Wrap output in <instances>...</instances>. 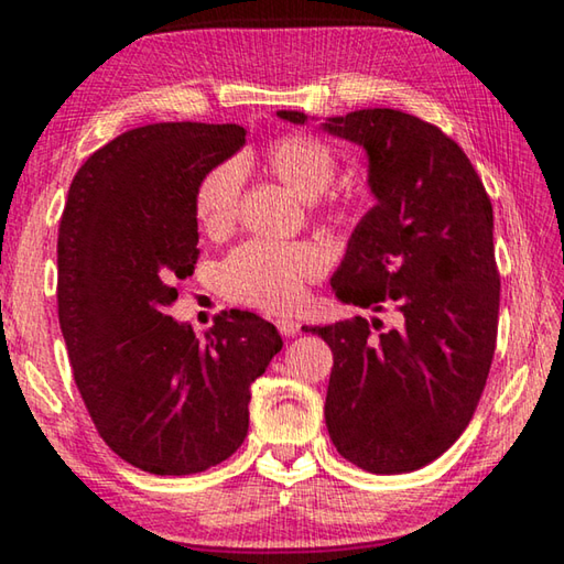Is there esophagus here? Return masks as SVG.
Masks as SVG:
<instances>
[{
  "instance_id": "34e87169",
  "label": "esophagus",
  "mask_w": 564,
  "mask_h": 564,
  "mask_svg": "<svg viewBox=\"0 0 564 564\" xmlns=\"http://www.w3.org/2000/svg\"><path fill=\"white\" fill-rule=\"evenodd\" d=\"M275 328L281 330V336L293 338V336H299V333H301V323L289 318V316H281V318H275Z\"/></svg>"
}]
</instances>
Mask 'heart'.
Segmentation results:
<instances>
[{
    "label": "heart",
    "instance_id": "1",
    "mask_svg": "<svg viewBox=\"0 0 564 564\" xmlns=\"http://www.w3.org/2000/svg\"><path fill=\"white\" fill-rule=\"evenodd\" d=\"M263 166L295 196L311 202L333 184L338 159L318 137L283 133L265 147ZM241 181V166L236 161H224L198 181L194 214L206 234L221 236L234 226ZM326 265V251L311 241H246L221 263V289L236 303L271 313L291 311L301 303L305 283L321 279Z\"/></svg>",
    "mask_w": 564,
    "mask_h": 564
}]
</instances>
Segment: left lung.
<instances>
[{"mask_svg": "<svg viewBox=\"0 0 564 564\" xmlns=\"http://www.w3.org/2000/svg\"><path fill=\"white\" fill-rule=\"evenodd\" d=\"M275 113L308 121L303 111ZM321 127L366 149L376 196L333 291L398 316L378 336L360 316L305 326L333 350L328 435L362 470L413 473L463 435L490 373L500 311L492 204L465 151L413 113L360 109Z\"/></svg>", "mask_w": 564, "mask_h": 564, "instance_id": "1", "label": "left lung"}]
</instances>
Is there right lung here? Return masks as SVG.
Listing matches in <instances>:
<instances>
[{"mask_svg": "<svg viewBox=\"0 0 564 564\" xmlns=\"http://www.w3.org/2000/svg\"><path fill=\"white\" fill-rule=\"evenodd\" d=\"M243 144L238 123H149L94 151L69 186L56 299L74 380L104 443L151 475L231 457L251 383L283 348L248 311L218 316L204 338L166 316L198 261V181Z\"/></svg>", "mask_w": 564, "mask_h": 564, "instance_id": "obj_1", "label": "right lung"}]
</instances>
